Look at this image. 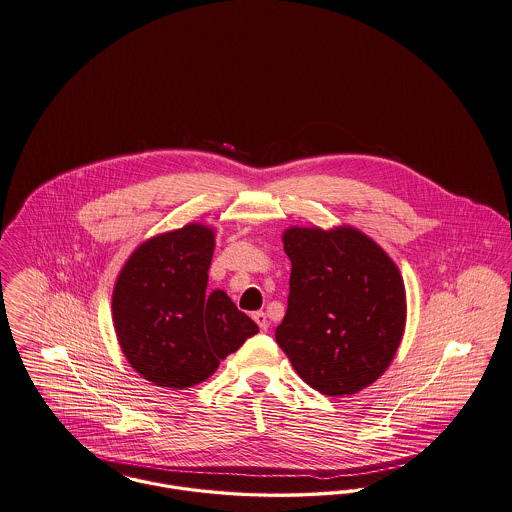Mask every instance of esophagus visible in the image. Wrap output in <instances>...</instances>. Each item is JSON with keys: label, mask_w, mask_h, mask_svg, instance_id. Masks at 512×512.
I'll list each match as a JSON object with an SVG mask.
<instances>
[{"label": "esophagus", "mask_w": 512, "mask_h": 512, "mask_svg": "<svg viewBox=\"0 0 512 512\" xmlns=\"http://www.w3.org/2000/svg\"><path fill=\"white\" fill-rule=\"evenodd\" d=\"M252 318H254V322L260 326V330H262V332H268V328H270V322H268V316H266V312L258 310V312H254V314H252Z\"/></svg>", "instance_id": "1"}]
</instances>
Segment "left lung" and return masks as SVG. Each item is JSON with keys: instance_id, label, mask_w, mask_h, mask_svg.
Returning a JSON list of instances; mask_svg holds the SVG:
<instances>
[{"instance_id": "1", "label": "left lung", "mask_w": 512, "mask_h": 512, "mask_svg": "<svg viewBox=\"0 0 512 512\" xmlns=\"http://www.w3.org/2000/svg\"><path fill=\"white\" fill-rule=\"evenodd\" d=\"M287 312L275 341L308 386L351 396L390 367L406 330V287L396 262L355 227H289Z\"/></svg>"}]
</instances>
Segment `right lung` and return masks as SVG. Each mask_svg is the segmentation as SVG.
Returning <instances> with one entry per match:
<instances>
[{"label": "right lung", "mask_w": 512, "mask_h": 512, "mask_svg": "<svg viewBox=\"0 0 512 512\" xmlns=\"http://www.w3.org/2000/svg\"><path fill=\"white\" fill-rule=\"evenodd\" d=\"M215 229L188 223L143 240L116 277L112 322L141 378L186 390L213 375L258 326L221 289L205 293Z\"/></svg>", "instance_id": "right-lung-1"}]
</instances>
